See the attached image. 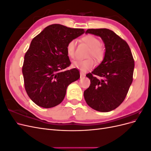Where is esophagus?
<instances>
[{"mask_svg":"<svg viewBox=\"0 0 151 151\" xmlns=\"http://www.w3.org/2000/svg\"><path fill=\"white\" fill-rule=\"evenodd\" d=\"M80 76H81V77H84V76H86V74H84V72H80Z\"/></svg>","mask_w":151,"mask_h":151,"instance_id":"esophagus-1","label":"esophagus"}]
</instances>
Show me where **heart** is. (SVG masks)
<instances>
[{
  "mask_svg": "<svg viewBox=\"0 0 151 151\" xmlns=\"http://www.w3.org/2000/svg\"><path fill=\"white\" fill-rule=\"evenodd\" d=\"M82 40L91 48L89 56H92L97 61L101 60L104 57V52L100 45L101 42L99 40L93 35H89L84 36L82 38ZM76 45V40H72L67 45V53L68 56L70 58L74 57ZM72 65L82 72H87L94 67V62L92 58H88L86 60H77L73 62Z\"/></svg>",
  "mask_w": 151,
  "mask_h": 151,
  "instance_id": "heart-1",
  "label": "heart"
}]
</instances>
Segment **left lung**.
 <instances>
[{"mask_svg":"<svg viewBox=\"0 0 151 151\" xmlns=\"http://www.w3.org/2000/svg\"><path fill=\"white\" fill-rule=\"evenodd\" d=\"M88 33L101 38L105 52L101 63L86 75L91 84L84 91V99L95 110L108 112L124 101L133 81L134 58L129 45L113 31L89 29Z\"/></svg>","mask_w":151,"mask_h":151,"instance_id":"1","label":"left lung"}]
</instances>
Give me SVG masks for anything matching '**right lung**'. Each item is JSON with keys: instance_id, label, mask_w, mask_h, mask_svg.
<instances>
[{"instance_id": "obj_1", "label": "right lung", "mask_w": 151, "mask_h": 151, "mask_svg": "<svg viewBox=\"0 0 151 151\" xmlns=\"http://www.w3.org/2000/svg\"><path fill=\"white\" fill-rule=\"evenodd\" d=\"M84 32L54 24L32 40L22 70L26 93L38 106L50 108L61 103L68 86L79 79L77 68L65 70L71 64L66 47Z\"/></svg>"}]
</instances>
